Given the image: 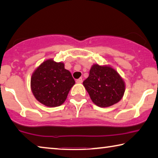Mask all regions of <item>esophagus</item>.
I'll return each mask as SVG.
<instances>
[{"mask_svg":"<svg viewBox=\"0 0 158 158\" xmlns=\"http://www.w3.org/2000/svg\"><path fill=\"white\" fill-rule=\"evenodd\" d=\"M82 81H83L82 78H79V79H77V80H76V82L77 83V84H81Z\"/></svg>","mask_w":158,"mask_h":158,"instance_id":"34e87169","label":"esophagus"}]
</instances>
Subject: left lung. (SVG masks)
I'll list each match as a JSON object with an SVG mask.
<instances>
[{
    "mask_svg": "<svg viewBox=\"0 0 158 158\" xmlns=\"http://www.w3.org/2000/svg\"><path fill=\"white\" fill-rule=\"evenodd\" d=\"M83 85L93 102L100 107H108L118 102L125 90L123 79L110 65L93 64Z\"/></svg>",
    "mask_w": 158,
    "mask_h": 158,
    "instance_id": "left-lung-1",
    "label": "left lung"
}]
</instances>
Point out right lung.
Here are the masks:
<instances>
[{
    "mask_svg": "<svg viewBox=\"0 0 158 158\" xmlns=\"http://www.w3.org/2000/svg\"><path fill=\"white\" fill-rule=\"evenodd\" d=\"M75 84L70 72L62 62L48 59L35 69L31 89L36 100L49 107L60 106Z\"/></svg>",
    "mask_w": 158,
    "mask_h": 158,
    "instance_id": "right-lung-1",
    "label": "right lung"
}]
</instances>
